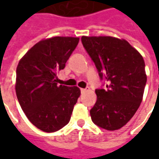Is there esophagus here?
Here are the masks:
<instances>
[{"label": "esophagus", "instance_id": "34e87169", "mask_svg": "<svg viewBox=\"0 0 159 159\" xmlns=\"http://www.w3.org/2000/svg\"><path fill=\"white\" fill-rule=\"evenodd\" d=\"M89 90V89H80V91H81V93H85V92H87Z\"/></svg>", "mask_w": 159, "mask_h": 159}]
</instances>
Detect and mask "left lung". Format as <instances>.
<instances>
[{
    "mask_svg": "<svg viewBox=\"0 0 159 159\" xmlns=\"http://www.w3.org/2000/svg\"><path fill=\"white\" fill-rule=\"evenodd\" d=\"M81 42L104 81V88L95 89L92 121L109 131L118 130L133 118L143 100L147 82L143 58L125 40L82 36Z\"/></svg>",
    "mask_w": 159,
    "mask_h": 159,
    "instance_id": "1",
    "label": "left lung"
}]
</instances>
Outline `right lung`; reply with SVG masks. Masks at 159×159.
<instances>
[{"label": "right lung", "mask_w": 159, "mask_h": 159, "mask_svg": "<svg viewBox=\"0 0 159 159\" xmlns=\"http://www.w3.org/2000/svg\"><path fill=\"white\" fill-rule=\"evenodd\" d=\"M79 38L54 37L36 43L16 67V93L23 111L41 131L53 133L66 125L80 95L77 87L58 85Z\"/></svg>", "instance_id": "right-lung-1"}]
</instances>
